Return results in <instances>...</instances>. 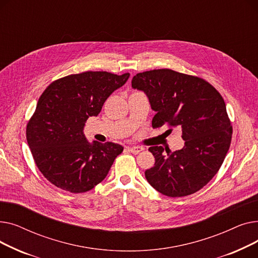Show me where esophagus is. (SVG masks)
<instances>
[{"mask_svg": "<svg viewBox=\"0 0 258 258\" xmlns=\"http://www.w3.org/2000/svg\"><path fill=\"white\" fill-rule=\"evenodd\" d=\"M128 151L132 154L137 155V154H139V153H141L143 151V147H141V146H132V147H128Z\"/></svg>", "mask_w": 258, "mask_h": 258, "instance_id": "esophagus-1", "label": "esophagus"}]
</instances>
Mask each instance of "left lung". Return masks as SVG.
<instances>
[{
	"instance_id": "8db88e82",
	"label": "left lung",
	"mask_w": 258,
	"mask_h": 258,
	"mask_svg": "<svg viewBox=\"0 0 258 258\" xmlns=\"http://www.w3.org/2000/svg\"><path fill=\"white\" fill-rule=\"evenodd\" d=\"M132 87L148 97L156 112L153 127L178 126L185 141L173 153L162 146L148 148L156 162L145 170L147 182L170 198L199 191L219 171L231 143L232 126L222 95L203 78L170 69L138 73Z\"/></svg>"
}]
</instances>
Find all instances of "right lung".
I'll return each mask as SVG.
<instances>
[{"instance_id": "1", "label": "right lung", "mask_w": 258, "mask_h": 258, "mask_svg": "<svg viewBox=\"0 0 258 258\" xmlns=\"http://www.w3.org/2000/svg\"><path fill=\"white\" fill-rule=\"evenodd\" d=\"M128 77L130 73L105 71L72 74L53 81L40 95L26 138L37 168L50 183L83 194L104 180L123 147L113 142L90 143L84 127Z\"/></svg>"}]
</instances>
